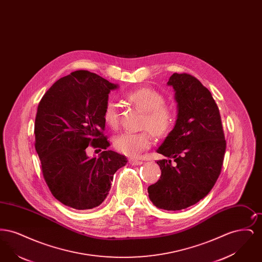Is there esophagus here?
<instances>
[{"mask_svg": "<svg viewBox=\"0 0 262 262\" xmlns=\"http://www.w3.org/2000/svg\"><path fill=\"white\" fill-rule=\"evenodd\" d=\"M141 160H137V159H130L129 160V164L133 165V166H138V165H141L142 164Z\"/></svg>", "mask_w": 262, "mask_h": 262, "instance_id": "34e87169", "label": "esophagus"}]
</instances>
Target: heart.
Returning a JSON list of instances; mask_svg holds the SVG:
<instances>
[{
  "instance_id": "1",
  "label": "heart",
  "mask_w": 262,
  "mask_h": 262,
  "mask_svg": "<svg viewBox=\"0 0 262 262\" xmlns=\"http://www.w3.org/2000/svg\"><path fill=\"white\" fill-rule=\"evenodd\" d=\"M126 100L144 113L142 127L149 129L155 137H165L172 128L174 122L173 106L165 102L162 93L153 88H138L125 95ZM103 118L111 128L119 125L118 105L114 101L107 102ZM152 144V137L148 130L139 133L125 132L114 139V146L119 152L129 157H136Z\"/></svg>"
}]
</instances>
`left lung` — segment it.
Listing matches in <instances>:
<instances>
[{
    "mask_svg": "<svg viewBox=\"0 0 262 262\" xmlns=\"http://www.w3.org/2000/svg\"><path fill=\"white\" fill-rule=\"evenodd\" d=\"M178 118L157 152L160 180L148 187L149 199L165 210H182L205 198L220 176L226 140L219 108L210 91L188 74H173Z\"/></svg>",
    "mask_w": 262,
    "mask_h": 262,
    "instance_id": "1",
    "label": "left lung"
}]
</instances>
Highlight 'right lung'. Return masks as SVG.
<instances>
[{"instance_id":"add662e5","label":"right lung","mask_w":262,"mask_h":262,"mask_svg":"<svg viewBox=\"0 0 262 262\" xmlns=\"http://www.w3.org/2000/svg\"><path fill=\"white\" fill-rule=\"evenodd\" d=\"M117 84L88 71H75L57 80L38 105L35 149L52 194L76 210L99 206L114 174L127 160L112 150L104 136V108ZM104 149L89 159L86 148Z\"/></svg>"}]
</instances>
